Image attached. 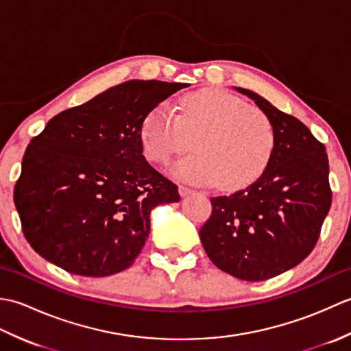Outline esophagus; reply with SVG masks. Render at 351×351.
<instances>
[{"label": "esophagus", "instance_id": "obj_1", "mask_svg": "<svg viewBox=\"0 0 351 351\" xmlns=\"http://www.w3.org/2000/svg\"><path fill=\"white\" fill-rule=\"evenodd\" d=\"M193 191H195V190H191L190 187H185V185H180V195H181L182 197H185V196L191 195Z\"/></svg>", "mask_w": 351, "mask_h": 351}]
</instances>
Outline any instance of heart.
Returning a JSON list of instances; mask_svg holds the SVG:
<instances>
[{
	"mask_svg": "<svg viewBox=\"0 0 351 351\" xmlns=\"http://www.w3.org/2000/svg\"><path fill=\"white\" fill-rule=\"evenodd\" d=\"M193 154L171 166L180 180L237 190L258 180L273 151V128L256 107L237 96L205 88L184 96L181 113L161 104L147 114L141 131L146 156L167 164L189 149Z\"/></svg>",
	"mask_w": 351,
	"mask_h": 351,
	"instance_id": "obj_1",
	"label": "heart"
}]
</instances>
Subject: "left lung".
Segmentation results:
<instances>
[{
    "label": "left lung",
    "mask_w": 351,
    "mask_h": 351,
    "mask_svg": "<svg viewBox=\"0 0 351 351\" xmlns=\"http://www.w3.org/2000/svg\"><path fill=\"white\" fill-rule=\"evenodd\" d=\"M263 110L273 128L265 170L247 189L211 199L200 241L215 267L259 282L300 264L315 247L332 205L326 147L304 123L249 88L234 87Z\"/></svg>",
    "instance_id": "8db88e82"
}]
</instances>
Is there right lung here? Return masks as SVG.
<instances>
[{
    "mask_svg": "<svg viewBox=\"0 0 351 351\" xmlns=\"http://www.w3.org/2000/svg\"><path fill=\"white\" fill-rule=\"evenodd\" d=\"M189 83L130 80L45 125L14 185L29 245L72 274L104 278L143 249L151 211L180 202L176 185L143 155L145 119Z\"/></svg>",
    "mask_w": 351,
    "mask_h": 351,
    "instance_id": "right-lung-1",
    "label": "right lung"
}]
</instances>
